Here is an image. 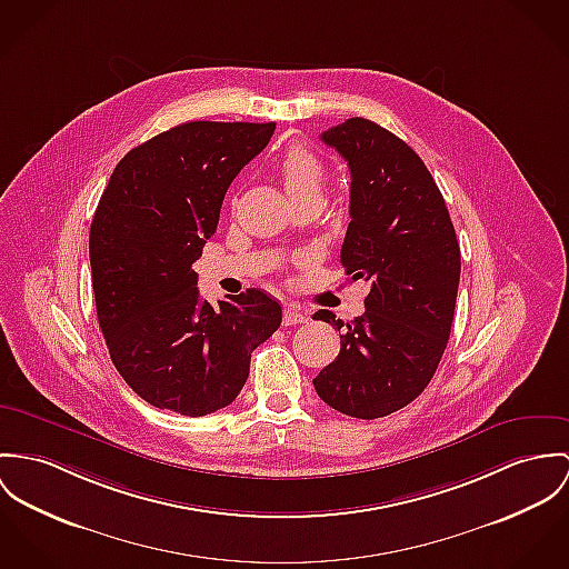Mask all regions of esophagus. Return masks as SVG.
<instances>
[{
	"mask_svg": "<svg viewBox=\"0 0 569 569\" xmlns=\"http://www.w3.org/2000/svg\"><path fill=\"white\" fill-rule=\"evenodd\" d=\"M307 319H309V315H307L305 310H300L296 305H291V307L284 309L282 323H284V326H296V323H305Z\"/></svg>",
	"mask_w": 569,
	"mask_h": 569,
	"instance_id": "34e87169",
	"label": "esophagus"
}]
</instances>
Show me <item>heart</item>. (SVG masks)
<instances>
[{
    "mask_svg": "<svg viewBox=\"0 0 569 569\" xmlns=\"http://www.w3.org/2000/svg\"><path fill=\"white\" fill-rule=\"evenodd\" d=\"M278 176L291 202L321 196L326 182V164L302 143L289 146L278 158Z\"/></svg>",
    "mask_w": 569,
    "mask_h": 569,
    "instance_id": "b5f03b06",
    "label": "heart"
}]
</instances>
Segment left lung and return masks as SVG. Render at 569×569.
I'll return each mask as SVG.
<instances>
[{"instance_id": "8db88e82", "label": "left lung", "mask_w": 569, "mask_h": 569, "mask_svg": "<svg viewBox=\"0 0 569 569\" xmlns=\"http://www.w3.org/2000/svg\"><path fill=\"white\" fill-rule=\"evenodd\" d=\"M348 160L350 226L341 264L371 284L365 312L343 323L341 352L312 380L339 413L376 419L411 405L448 346L461 278L450 212L423 160L382 126L352 117L321 134Z\"/></svg>"}]
</instances>
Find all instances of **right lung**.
I'll return each instance as SVG.
<instances>
[{
  "label": "right lung",
  "mask_w": 569,
  "mask_h": 569,
  "mask_svg": "<svg viewBox=\"0 0 569 569\" xmlns=\"http://www.w3.org/2000/svg\"><path fill=\"white\" fill-rule=\"evenodd\" d=\"M276 123L189 121L114 167L89 234L98 321L121 378L156 409L202 417L243 389L252 352L282 321L260 289L212 307L193 262L223 196Z\"/></svg>",
  "instance_id": "right-lung-1"
}]
</instances>
